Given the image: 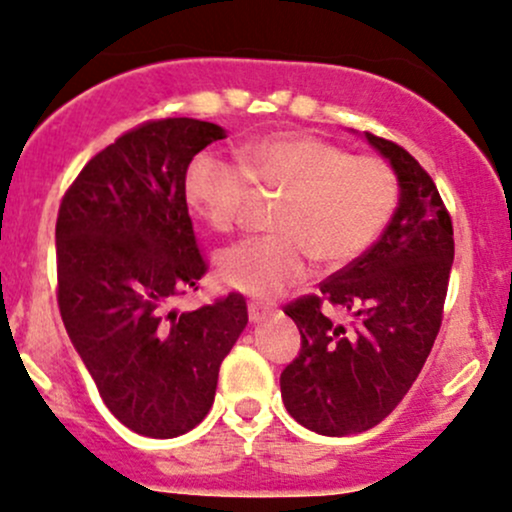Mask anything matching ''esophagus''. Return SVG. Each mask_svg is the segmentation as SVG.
<instances>
[{"label": "esophagus", "instance_id": "esophagus-1", "mask_svg": "<svg viewBox=\"0 0 512 512\" xmlns=\"http://www.w3.org/2000/svg\"><path fill=\"white\" fill-rule=\"evenodd\" d=\"M272 310H269V305L264 303H257V301H250L248 303V315H250V322H262L264 317H267Z\"/></svg>", "mask_w": 512, "mask_h": 512}]
</instances>
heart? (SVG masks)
Masks as SVG:
<instances>
[{"instance_id": "heart-1", "label": "heart", "mask_w": 512, "mask_h": 512, "mask_svg": "<svg viewBox=\"0 0 512 512\" xmlns=\"http://www.w3.org/2000/svg\"><path fill=\"white\" fill-rule=\"evenodd\" d=\"M236 163L202 151L187 163L182 197L209 231L231 236L250 190L279 195L272 236L223 250L216 272L233 289L276 296L303 281L313 257L346 267L378 243L399 202L395 168L380 156H351L315 134L279 132L238 146Z\"/></svg>"}]
</instances>
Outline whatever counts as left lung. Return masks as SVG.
<instances>
[{
  "instance_id": "8db88e82",
  "label": "left lung",
  "mask_w": 512,
  "mask_h": 512,
  "mask_svg": "<svg viewBox=\"0 0 512 512\" xmlns=\"http://www.w3.org/2000/svg\"><path fill=\"white\" fill-rule=\"evenodd\" d=\"M366 137L399 178L395 216L366 255L284 308L301 351L281 373V399L322 436L368 431L402 402L438 337L455 257L450 211L431 175L399 144Z\"/></svg>"
}]
</instances>
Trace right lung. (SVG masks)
<instances>
[{"label": "right lung", "instance_id": "add662e5", "mask_svg": "<svg viewBox=\"0 0 512 512\" xmlns=\"http://www.w3.org/2000/svg\"><path fill=\"white\" fill-rule=\"evenodd\" d=\"M226 137L192 117L146 120L81 168L57 211V305L105 407L175 438L209 414L221 361L248 325L240 293L178 313L209 264L182 197L195 154Z\"/></svg>", "mask_w": 512, "mask_h": 512}]
</instances>
